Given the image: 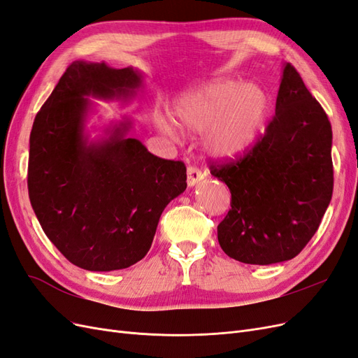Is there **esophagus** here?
Here are the masks:
<instances>
[{
	"label": "esophagus",
	"instance_id": "obj_1",
	"mask_svg": "<svg viewBox=\"0 0 358 358\" xmlns=\"http://www.w3.org/2000/svg\"><path fill=\"white\" fill-rule=\"evenodd\" d=\"M187 179H188V187H196L200 180L204 179V173L197 167L189 166L187 170Z\"/></svg>",
	"mask_w": 358,
	"mask_h": 358
}]
</instances>
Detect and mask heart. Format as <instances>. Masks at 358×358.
<instances>
[{
    "mask_svg": "<svg viewBox=\"0 0 358 358\" xmlns=\"http://www.w3.org/2000/svg\"><path fill=\"white\" fill-rule=\"evenodd\" d=\"M268 95L255 83L215 80L180 95L173 116L188 133H206L204 145L218 158L246 154L262 134L268 115ZM157 125L178 138V128L164 117Z\"/></svg>",
    "mask_w": 358,
    "mask_h": 358,
    "instance_id": "1",
    "label": "heart"
}]
</instances>
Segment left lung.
Returning a JSON list of instances; mask_svg holds the SVG:
<instances>
[{
	"mask_svg": "<svg viewBox=\"0 0 358 358\" xmlns=\"http://www.w3.org/2000/svg\"><path fill=\"white\" fill-rule=\"evenodd\" d=\"M331 138L326 112L297 70L284 64L264 136L241 159L210 164L231 192V209L218 225L227 255L267 266L300 254L331 200Z\"/></svg>",
	"mask_w": 358,
	"mask_h": 358,
	"instance_id": "left-lung-1",
	"label": "left lung"
}]
</instances>
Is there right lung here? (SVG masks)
<instances>
[{"label": "right lung", "mask_w": 358, "mask_h": 358, "mask_svg": "<svg viewBox=\"0 0 358 358\" xmlns=\"http://www.w3.org/2000/svg\"><path fill=\"white\" fill-rule=\"evenodd\" d=\"M143 76L133 67L74 61L41 106L29 136L28 192L43 231L70 263L91 272L142 259L166 206L187 189L182 161L152 155L128 133L133 121L90 140L88 96L129 101Z\"/></svg>", "instance_id": "obj_1"}]
</instances>
